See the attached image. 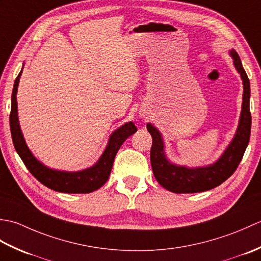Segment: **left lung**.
Returning a JSON list of instances; mask_svg holds the SVG:
<instances>
[{
	"label": "left lung",
	"instance_id": "obj_1",
	"mask_svg": "<svg viewBox=\"0 0 261 261\" xmlns=\"http://www.w3.org/2000/svg\"><path fill=\"white\" fill-rule=\"evenodd\" d=\"M233 58L234 67L240 74L243 83L242 110L239 125L233 139L230 142L216 162L206 167L187 168L169 163L166 158L162 134L151 123L147 124V130L152 137L150 162L153 175L157 181L167 191L173 193H199L219 186L234 173L239 166L250 139L251 113H250V82L243 69L239 55L236 50L230 51Z\"/></svg>",
	"mask_w": 261,
	"mask_h": 261
}]
</instances>
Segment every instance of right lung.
Instances as JSON below:
<instances>
[{
  "mask_svg": "<svg viewBox=\"0 0 261 261\" xmlns=\"http://www.w3.org/2000/svg\"><path fill=\"white\" fill-rule=\"evenodd\" d=\"M21 74L22 70L15 79L12 97H11L10 129L15 150L19 153L22 162L24 163L25 167L29 169L30 173L41 184L56 192L86 194L98 190L109 179L115 154L122 146V143L137 131V126L135 123L127 122V123L120 126L119 129H116L111 135L108 146L105 148L102 156L99 157L97 163L92 166V167L81 171H62L48 168L39 160H37L29 150L20 129L18 119V104H16V92H18Z\"/></svg>",
  "mask_w": 261,
  "mask_h": 261,
  "instance_id": "1",
  "label": "right lung"
}]
</instances>
